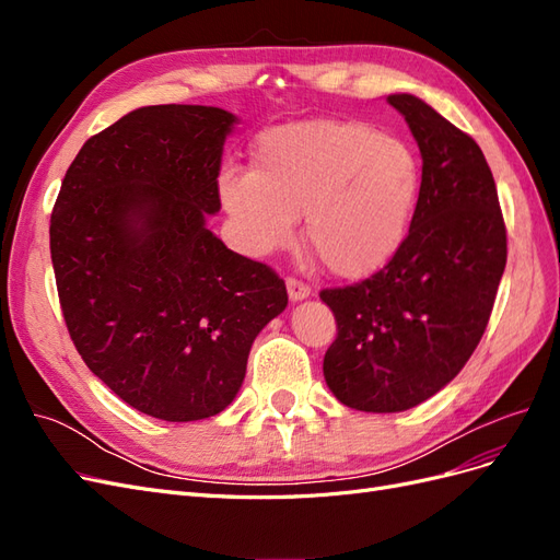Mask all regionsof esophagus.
<instances>
[{"label":"esophagus","mask_w":560,"mask_h":560,"mask_svg":"<svg viewBox=\"0 0 560 560\" xmlns=\"http://www.w3.org/2000/svg\"><path fill=\"white\" fill-rule=\"evenodd\" d=\"M287 292H290L292 301H301V299H308L311 296V284L303 282L294 276L287 278Z\"/></svg>","instance_id":"esophagus-1"}]
</instances>
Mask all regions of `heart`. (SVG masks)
<instances>
[{"label":"heart","mask_w":560,"mask_h":560,"mask_svg":"<svg viewBox=\"0 0 560 560\" xmlns=\"http://www.w3.org/2000/svg\"><path fill=\"white\" fill-rule=\"evenodd\" d=\"M418 191L409 144L338 118L268 128L254 142L252 171L219 175V198L247 254L290 247L303 214L306 243L338 278H364L395 257Z\"/></svg>","instance_id":"heart-1"}]
</instances>
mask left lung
I'll return each instance as SVG.
<instances>
[{"instance_id":"8db88e82","label":"left lung","mask_w":560,"mask_h":560,"mask_svg":"<svg viewBox=\"0 0 560 560\" xmlns=\"http://www.w3.org/2000/svg\"><path fill=\"white\" fill-rule=\"evenodd\" d=\"M422 156V182L397 254L374 276L322 290L336 317L325 378L336 399L397 413L436 395L477 350L506 264L493 173L467 132L416 95H389Z\"/></svg>"}]
</instances>
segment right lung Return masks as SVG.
<instances>
[{
	"label": "right lung",
	"instance_id": "1",
	"mask_svg": "<svg viewBox=\"0 0 560 560\" xmlns=\"http://www.w3.org/2000/svg\"><path fill=\"white\" fill-rule=\"evenodd\" d=\"M235 116L154 105L93 135L50 214V259L81 360L132 409L171 422L238 395L257 334L287 306L273 268L206 226Z\"/></svg>",
	"mask_w": 560,
	"mask_h": 560
}]
</instances>
